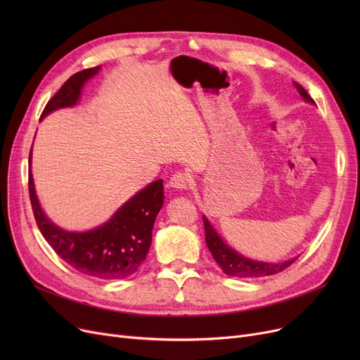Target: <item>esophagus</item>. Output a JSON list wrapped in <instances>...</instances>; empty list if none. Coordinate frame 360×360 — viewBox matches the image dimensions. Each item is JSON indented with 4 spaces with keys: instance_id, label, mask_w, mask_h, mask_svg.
Returning a JSON list of instances; mask_svg holds the SVG:
<instances>
[{
    "instance_id": "34e87169",
    "label": "esophagus",
    "mask_w": 360,
    "mask_h": 360,
    "mask_svg": "<svg viewBox=\"0 0 360 360\" xmlns=\"http://www.w3.org/2000/svg\"><path fill=\"white\" fill-rule=\"evenodd\" d=\"M169 186L176 188V190H188L190 188V178L184 172H176L170 176Z\"/></svg>"
}]
</instances>
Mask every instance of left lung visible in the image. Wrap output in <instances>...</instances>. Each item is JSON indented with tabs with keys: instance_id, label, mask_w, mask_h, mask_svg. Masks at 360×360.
Wrapping results in <instances>:
<instances>
[{
	"instance_id": "1",
	"label": "left lung",
	"mask_w": 360,
	"mask_h": 360,
	"mask_svg": "<svg viewBox=\"0 0 360 360\" xmlns=\"http://www.w3.org/2000/svg\"><path fill=\"white\" fill-rule=\"evenodd\" d=\"M296 89L302 94V98L308 102H312V98L308 94V91L302 87L300 84L295 83ZM204 223V231H205V243L209 247L213 258L221 267L223 273L233 277H242V278H252V277H266L273 276L276 273H280L286 270L295 262V259L286 261V262H278V264H269V262H261V261H252L239 255L228 245L223 242V239L216 233L213 226L205 217H202Z\"/></svg>"
}]
</instances>
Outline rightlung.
<instances>
[{
  "label": "right lung",
  "instance_id": "add662e5",
  "mask_svg": "<svg viewBox=\"0 0 360 360\" xmlns=\"http://www.w3.org/2000/svg\"><path fill=\"white\" fill-rule=\"evenodd\" d=\"M91 67L72 74L46 103L41 118L55 109L72 106L80 96L83 84L99 71ZM32 158V150L29 160ZM29 197L37 228L68 266L82 274L117 280L136 274L147 257L151 245V231L163 205V181L158 179L129 198L101 228L74 233L55 226L44 214L34 194L29 172Z\"/></svg>",
  "mask_w": 360,
  "mask_h": 360
}]
</instances>
